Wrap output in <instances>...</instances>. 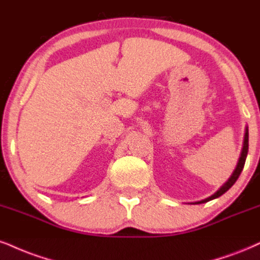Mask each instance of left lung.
I'll use <instances>...</instances> for the list:
<instances>
[{
  "label": "left lung",
  "instance_id": "obj_1",
  "mask_svg": "<svg viewBox=\"0 0 260 260\" xmlns=\"http://www.w3.org/2000/svg\"><path fill=\"white\" fill-rule=\"evenodd\" d=\"M247 152H248V127H246V131H245V139H243V146H242V151H241V156H240V158H239V162H237L236 168H235V170H234L233 174H231L229 179L225 181L223 185L219 187V190H217V191H215L213 195H211V196H209V198L205 199V200H201V201H196V202H191V203H196V205H198V203L208 202V201H211V200H214V199L219 198V196H221V195H223V193L226 192L228 190H229L230 187L233 186L234 184H235V181L237 180V178L240 177L241 172H242V170H243V166H245L246 157H247Z\"/></svg>",
  "mask_w": 260,
  "mask_h": 260
}]
</instances>
